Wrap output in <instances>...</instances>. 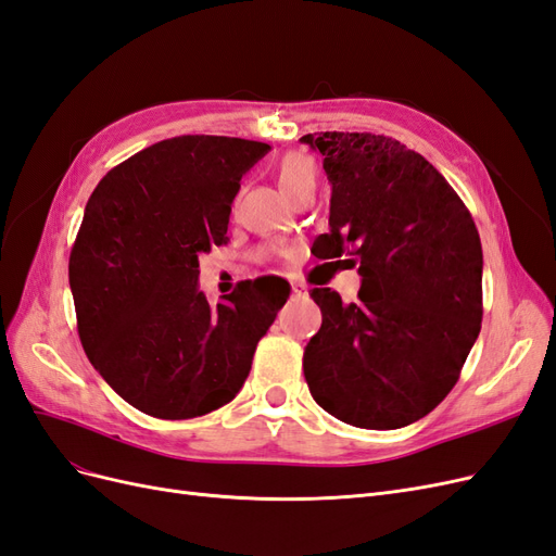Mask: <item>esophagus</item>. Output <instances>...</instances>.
Instances as JSON below:
<instances>
[{
	"label": "esophagus",
	"mask_w": 556,
	"mask_h": 556,
	"mask_svg": "<svg viewBox=\"0 0 556 556\" xmlns=\"http://www.w3.org/2000/svg\"><path fill=\"white\" fill-rule=\"evenodd\" d=\"M292 294L294 296H308V288L301 280H292Z\"/></svg>",
	"instance_id": "1"
}]
</instances>
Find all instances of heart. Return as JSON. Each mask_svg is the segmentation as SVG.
Segmentation results:
<instances>
[{"mask_svg": "<svg viewBox=\"0 0 556 556\" xmlns=\"http://www.w3.org/2000/svg\"><path fill=\"white\" fill-rule=\"evenodd\" d=\"M278 182L282 192L290 199L304 190H315L317 182V166L313 157L304 153H290L278 166ZM268 250H262L260 257H266Z\"/></svg>", "mask_w": 556, "mask_h": 556, "instance_id": "b5f03b06", "label": "heart"}]
</instances>
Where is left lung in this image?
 Returning <instances> with one entry per match:
<instances>
[{
  "label": "left lung",
  "mask_w": 556,
  "mask_h": 556,
  "mask_svg": "<svg viewBox=\"0 0 556 556\" xmlns=\"http://www.w3.org/2000/svg\"><path fill=\"white\" fill-rule=\"evenodd\" d=\"M331 182L319 260L359 264L357 304L313 288L323 327L304 352L313 399L362 429L417 422L450 394L482 323V245L450 182L401 141L368 131H319Z\"/></svg>",
  "instance_id": "8db88e82"
}]
</instances>
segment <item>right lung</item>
Returning a JSON list of instances; mask_svg holds the SVG:
<instances>
[{"label":"right lung","instance_id":"right-lung-1","mask_svg":"<svg viewBox=\"0 0 556 556\" xmlns=\"http://www.w3.org/2000/svg\"><path fill=\"white\" fill-rule=\"evenodd\" d=\"M271 146L188 134L131 155L88 199L70 257L83 350L113 390L160 419H190L239 394L290 292L245 280L211 306L199 255L227 243L241 178Z\"/></svg>","mask_w":556,"mask_h":556}]
</instances>
